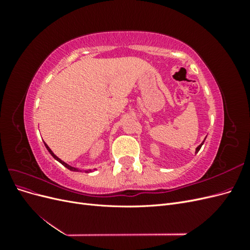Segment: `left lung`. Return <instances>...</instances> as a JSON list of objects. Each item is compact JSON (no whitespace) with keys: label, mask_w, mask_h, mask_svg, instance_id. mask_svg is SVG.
<instances>
[{"label":"left lung","mask_w":250,"mask_h":250,"mask_svg":"<svg viewBox=\"0 0 250 250\" xmlns=\"http://www.w3.org/2000/svg\"><path fill=\"white\" fill-rule=\"evenodd\" d=\"M204 141H206V139H204ZM204 141H203V142H202V143H201V144H200V145H199V146H198V147H197V148H196V151H195V153H197V152H198V151H199V150H200V148H201V146H202V145H203V143H204Z\"/></svg>","instance_id":"left-lung-1"}]
</instances>
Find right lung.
Wrapping results in <instances>:
<instances>
[{"label":"right lung","mask_w":250,"mask_h":250,"mask_svg":"<svg viewBox=\"0 0 250 250\" xmlns=\"http://www.w3.org/2000/svg\"><path fill=\"white\" fill-rule=\"evenodd\" d=\"M44 146H46V148H47V150L49 151V152H50V154L53 156V157H54L55 158V160L56 161H58L60 164H62V165H63L64 166V167L65 168H67V169H69V170H71V171H76V172H79V171H81V170H79V169H77V168H74V167H72V166H70V165H67L66 163H64L63 161H62V160H60V158L59 157H57L54 153H53V151L49 148V146L47 145V144L46 143H44ZM90 171H92V170H85V172H90Z\"/></svg>","instance_id":"add662e5"}]
</instances>
